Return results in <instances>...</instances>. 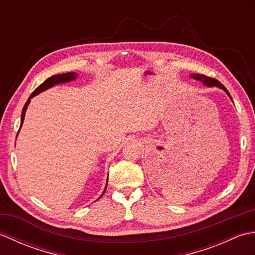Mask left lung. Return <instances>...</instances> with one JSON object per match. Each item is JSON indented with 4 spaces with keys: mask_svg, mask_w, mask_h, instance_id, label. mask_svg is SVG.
Returning a JSON list of instances; mask_svg holds the SVG:
<instances>
[{
    "mask_svg": "<svg viewBox=\"0 0 255 255\" xmlns=\"http://www.w3.org/2000/svg\"><path fill=\"white\" fill-rule=\"evenodd\" d=\"M189 77H191L192 79H194V80H196V81H199V82H202L205 86H208V88H214V86H216V88H218V89H221V90H224L225 92H226V94L228 95L229 97H230V100L232 101V99H231V96H230V94H229V92H228V90H227L225 86L221 84L218 80H216V79H211V78H209V77H206V75H204V74H199V73H192V74H189Z\"/></svg>",
    "mask_w": 255,
    "mask_h": 255,
    "instance_id": "left-lung-1",
    "label": "left lung"
}]
</instances>
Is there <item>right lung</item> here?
<instances>
[{
	"label": "right lung",
	"mask_w": 255,
	"mask_h": 255,
	"mask_svg": "<svg viewBox=\"0 0 255 255\" xmlns=\"http://www.w3.org/2000/svg\"><path fill=\"white\" fill-rule=\"evenodd\" d=\"M77 78H78V73H75V72H68V73H62V74H56V75H52L51 78H48V79L45 81L44 83H42V84H40L39 86H38V88H37L34 92H32L31 95L29 96V99L27 100L26 104L24 105L23 111H21L20 127H21V125H23V123H24V119H25V113H26V111H27V107H28L29 103H30V100L32 99V97H35L36 95L40 94L41 92H44V91H46V90H48V89L52 88V86L58 85V84H63V83L71 82V81H74V80L77 79ZM20 127H19V128H20ZM107 181H108V178H107ZM106 187H107V183H106V186H105V189H104V192H103V194L105 193V191H106ZM103 194L101 195V197L103 196Z\"/></svg>",
	"instance_id": "obj_1"
}]
</instances>
